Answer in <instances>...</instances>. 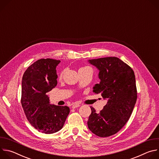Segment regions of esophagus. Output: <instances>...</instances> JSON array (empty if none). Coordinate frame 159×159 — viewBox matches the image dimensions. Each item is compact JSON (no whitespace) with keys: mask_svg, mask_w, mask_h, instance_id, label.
I'll return each instance as SVG.
<instances>
[{"mask_svg":"<svg viewBox=\"0 0 159 159\" xmlns=\"http://www.w3.org/2000/svg\"><path fill=\"white\" fill-rule=\"evenodd\" d=\"M80 106V105L79 104H77V103H74V104L72 105V107L73 109H75V108H77V107H79Z\"/></svg>","mask_w":159,"mask_h":159,"instance_id":"esophagus-1","label":"esophagus"}]
</instances>
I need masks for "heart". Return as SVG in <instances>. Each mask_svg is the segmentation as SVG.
<instances>
[{"mask_svg": "<svg viewBox=\"0 0 159 159\" xmlns=\"http://www.w3.org/2000/svg\"><path fill=\"white\" fill-rule=\"evenodd\" d=\"M90 67H89V66H84V67H82V68H80V69H89ZM64 70H63V71H61V73H60V78H61L62 77H63V74H64Z\"/></svg>", "mask_w": 159, "mask_h": 159, "instance_id": "1", "label": "heart"}]
</instances>
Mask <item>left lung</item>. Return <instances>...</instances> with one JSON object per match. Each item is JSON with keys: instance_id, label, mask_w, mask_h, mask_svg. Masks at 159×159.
<instances>
[{"instance_id": "8db88e82", "label": "left lung", "mask_w": 159, "mask_h": 159, "mask_svg": "<svg viewBox=\"0 0 159 159\" xmlns=\"http://www.w3.org/2000/svg\"><path fill=\"white\" fill-rule=\"evenodd\" d=\"M99 70V84L93 92L101 94L107 102L99 112L90 107L89 129L100 137L118 133L129 119L136 101L137 90L134 73L131 68L115 57L89 60Z\"/></svg>"}]
</instances>
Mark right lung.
<instances>
[{
  "mask_svg": "<svg viewBox=\"0 0 159 159\" xmlns=\"http://www.w3.org/2000/svg\"><path fill=\"white\" fill-rule=\"evenodd\" d=\"M60 60L39 59L31 64L22 79L21 105L30 124L51 134L62 128L70 112L67 106L51 105L47 93L57 85L56 66Z\"/></svg>",
  "mask_w": 159,
  "mask_h": 159,
  "instance_id": "add662e5",
  "label": "right lung"
}]
</instances>
